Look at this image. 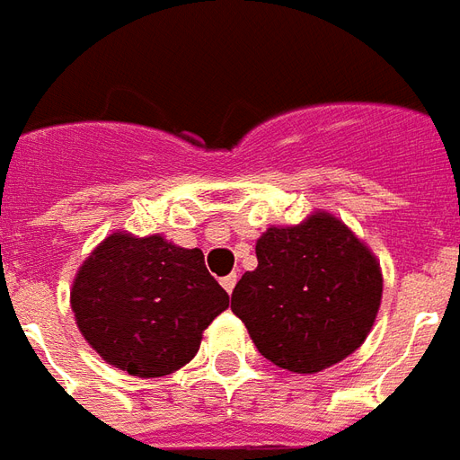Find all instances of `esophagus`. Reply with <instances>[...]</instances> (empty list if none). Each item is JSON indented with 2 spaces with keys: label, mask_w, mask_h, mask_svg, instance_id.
I'll list each match as a JSON object with an SVG mask.
<instances>
[{
  "label": "esophagus",
  "mask_w": 460,
  "mask_h": 460,
  "mask_svg": "<svg viewBox=\"0 0 460 460\" xmlns=\"http://www.w3.org/2000/svg\"><path fill=\"white\" fill-rule=\"evenodd\" d=\"M220 284H223V289L227 291V294H233V289H234V284H237V274H227V277H223V279H220Z\"/></svg>",
  "instance_id": "1"
}]
</instances>
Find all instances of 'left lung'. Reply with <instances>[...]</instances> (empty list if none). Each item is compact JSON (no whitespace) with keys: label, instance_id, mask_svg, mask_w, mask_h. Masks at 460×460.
<instances>
[{"label":"left lung","instance_id":"1","mask_svg":"<svg viewBox=\"0 0 460 460\" xmlns=\"http://www.w3.org/2000/svg\"><path fill=\"white\" fill-rule=\"evenodd\" d=\"M382 296L380 264L326 213L257 240V270L233 289V314L257 350L291 372L341 363L370 333Z\"/></svg>","mask_w":460,"mask_h":460}]
</instances>
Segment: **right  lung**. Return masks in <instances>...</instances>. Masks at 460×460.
Instances as JSON below:
<instances>
[{
  "label": "right lung",
  "mask_w": 460,
  "mask_h": 460,
  "mask_svg": "<svg viewBox=\"0 0 460 460\" xmlns=\"http://www.w3.org/2000/svg\"><path fill=\"white\" fill-rule=\"evenodd\" d=\"M73 314L107 363L137 377L171 375L198 353L210 321L230 306L200 250L161 234L115 233L80 267Z\"/></svg>",
  "instance_id": "add662e5"
}]
</instances>
